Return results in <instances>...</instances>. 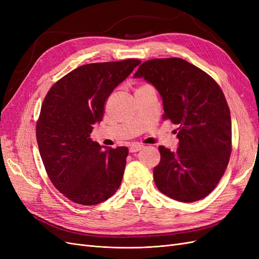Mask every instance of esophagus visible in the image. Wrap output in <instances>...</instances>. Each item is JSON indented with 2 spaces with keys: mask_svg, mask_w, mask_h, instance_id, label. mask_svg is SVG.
Segmentation results:
<instances>
[{
  "mask_svg": "<svg viewBox=\"0 0 259 259\" xmlns=\"http://www.w3.org/2000/svg\"><path fill=\"white\" fill-rule=\"evenodd\" d=\"M143 148H144V146H142V145H133V146L130 147V152H131V153L138 152V151L142 150Z\"/></svg>",
  "mask_w": 259,
  "mask_h": 259,
  "instance_id": "34e87169",
  "label": "esophagus"
}]
</instances>
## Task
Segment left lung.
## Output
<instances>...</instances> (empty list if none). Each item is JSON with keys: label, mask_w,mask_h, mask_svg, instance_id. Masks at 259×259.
<instances>
[{"label": "left lung", "mask_w": 259, "mask_h": 259, "mask_svg": "<svg viewBox=\"0 0 259 259\" xmlns=\"http://www.w3.org/2000/svg\"><path fill=\"white\" fill-rule=\"evenodd\" d=\"M134 77L154 86L163 100V117L179 126L177 150L159 147L156 188L180 202L205 198L223 177L231 153V116L223 91L207 73L180 58L148 60Z\"/></svg>", "instance_id": "left-lung-1"}]
</instances>
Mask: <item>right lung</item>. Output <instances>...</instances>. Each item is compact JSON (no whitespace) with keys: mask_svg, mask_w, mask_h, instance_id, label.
Returning a JSON list of instances; mask_svg holds the SVG:
<instances>
[{"mask_svg":"<svg viewBox=\"0 0 259 259\" xmlns=\"http://www.w3.org/2000/svg\"><path fill=\"white\" fill-rule=\"evenodd\" d=\"M138 59L83 65L55 83L36 123V142L51 182L69 200L96 205L121 185L128 149L93 142L106 99L139 64Z\"/></svg>","mask_w":259,"mask_h":259,"instance_id":"add662e5","label":"right lung"}]
</instances>
